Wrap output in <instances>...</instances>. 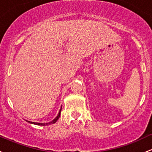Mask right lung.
<instances>
[{
    "mask_svg": "<svg viewBox=\"0 0 152 152\" xmlns=\"http://www.w3.org/2000/svg\"><path fill=\"white\" fill-rule=\"evenodd\" d=\"M62 109V108H61ZM61 109H60V112H59V114L57 115V117L55 118V119H54L53 121H52V122H49V123H47V124H44V123H37V122H29L28 121V122L31 123V124H36V125H45V124H54V123H55L56 122H57V120H58V119L60 118V112H61Z\"/></svg>",
    "mask_w": 152,
    "mask_h": 152,
    "instance_id": "1",
    "label": "right lung"
}]
</instances>
